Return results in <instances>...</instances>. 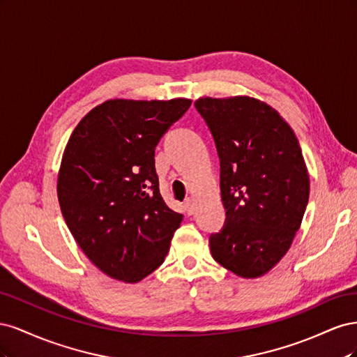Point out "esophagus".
<instances>
[{
	"label": "esophagus",
	"mask_w": 357,
	"mask_h": 357,
	"mask_svg": "<svg viewBox=\"0 0 357 357\" xmlns=\"http://www.w3.org/2000/svg\"><path fill=\"white\" fill-rule=\"evenodd\" d=\"M183 207H185V213H186L188 215H192L193 211H195V207H193L192 199H186V201H185V205H183Z\"/></svg>",
	"instance_id": "1"
}]
</instances>
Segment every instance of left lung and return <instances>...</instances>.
Returning <instances> with one entry per match:
<instances>
[{"label":"left lung","mask_w":357,"mask_h":357,"mask_svg":"<svg viewBox=\"0 0 357 357\" xmlns=\"http://www.w3.org/2000/svg\"><path fill=\"white\" fill-rule=\"evenodd\" d=\"M195 107L218 149L226 210L211 255L238 277H261L287 253L308 204L298 138L277 110L250 96H205Z\"/></svg>","instance_id":"left-lung-1"}]
</instances>
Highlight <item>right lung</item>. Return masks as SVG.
Segmentation results:
<instances>
[{"instance_id": "obj_1", "label": "right lung", "mask_w": 357, "mask_h": 357, "mask_svg": "<svg viewBox=\"0 0 357 357\" xmlns=\"http://www.w3.org/2000/svg\"><path fill=\"white\" fill-rule=\"evenodd\" d=\"M190 104L109 100L82 119L63 150L62 215L83 253L114 280L152 274L183 220L160 197L155 149Z\"/></svg>"}]
</instances>
